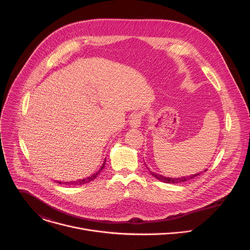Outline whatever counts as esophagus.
I'll list each match as a JSON object with an SVG mask.
<instances>
[{"mask_svg": "<svg viewBox=\"0 0 250 250\" xmlns=\"http://www.w3.org/2000/svg\"><path fill=\"white\" fill-rule=\"evenodd\" d=\"M141 112H136V113H133L131 116H130V119H129V125L131 127H138L140 125V123H141Z\"/></svg>", "mask_w": 250, "mask_h": 250, "instance_id": "obj_1", "label": "esophagus"}]
</instances>
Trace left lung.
Returning <instances> with one entry per match:
<instances>
[{
  "instance_id": "1",
  "label": "left lung",
  "mask_w": 250,
  "mask_h": 250,
  "mask_svg": "<svg viewBox=\"0 0 250 250\" xmlns=\"http://www.w3.org/2000/svg\"><path fill=\"white\" fill-rule=\"evenodd\" d=\"M208 169H206L205 171H207ZM151 175L153 177H155L157 180L161 181V182H164V183H168V184H177V183H183V182H186V181H189V180H192L194 177H197L199 176L202 172L200 173H197V174H194V175H191V176H187V177H181V178H169V177H164L162 175H158L152 171H150Z\"/></svg>"
}]
</instances>
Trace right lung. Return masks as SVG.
Wrapping results in <instances>:
<instances>
[{
	"label": "right lung",
	"mask_w": 250,
	"mask_h": 250,
	"mask_svg": "<svg viewBox=\"0 0 250 250\" xmlns=\"http://www.w3.org/2000/svg\"><path fill=\"white\" fill-rule=\"evenodd\" d=\"M104 163H105V159H104V163H103V165L101 166V168L95 173V174H93L92 176H90V177H88V178H86V179H82V180H78V181H75V182H68V183H65L66 185H68V184H71V185H83V184H85V183H89L90 181H93L95 178H97V176L100 174V172L104 169ZM59 184H61V182H59Z\"/></svg>",
	"instance_id": "obj_1"
}]
</instances>
